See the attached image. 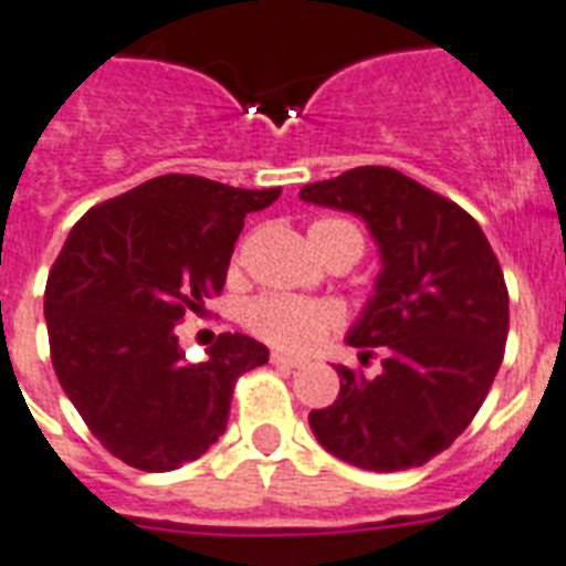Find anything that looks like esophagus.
<instances>
[{"mask_svg":"<svg viewBox=\"0 0 566 566\" xmlns=\"http://www.w3.org/2000/svg\"><path fill=\"white\" fill-rule=\"evenodd\" d=\"M270 360H273L275 366H287V369H298V366H305L307 357L287 355V352H273V355H270Z\"/></svg>","mask_w":566,"mask_h":566,"instance_id":"esophagus-1","label":"esophagus"}]
</instances>
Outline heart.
<instances>
[{
	"label": "heart",
	"mask_w": 566,
	"mask_h": 566,
	"mask_svg": "<svg viewBox=\"0 0 566 566\" xmlns=\"http://www.w3.org/2000/svg\"><path fill=\"white\" fill-rule=\"evenodd\" d=\"M307 241L319 259L339 241L355 243L357 252L363 250L360 232L348 220H314L307 229ZM243 323L252 334H259L261 339H268L273 346L305 352V348H314L337 325V307L319 302V298L261 296L247 305Z\"/></svg>",
	"instance_id": "heart-1"
}]
</instances>
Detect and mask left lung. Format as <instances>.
I'll return each mask as SVG.
<instances>
[{
	"label": "left lung",
	"mask_w": 566,
	"mask_h": 566,
	"mask_svg": "<svg viewBox=\"0 0 566 566\" xmlns=\"http://www.w3.org/2000/svg\"><path fill=\"white\" fill-rule=\"evenodd\" d=\"M305 203L352 211L378 243L375 293L346 334L380 375L346 366L337 401L311 410L316 442L363 471H407L453 444L485 401L509 334L500 261L465 209L384 165L302 186Z\"/></svg>",
	"instance_id": "left-lung-1"
}]
</instances>
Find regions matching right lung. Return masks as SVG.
I'll use <instances>...</instances> for the list:
<instances>
[{
	"label": "right lung",
	"mask_w": 566,
	"mask_h": 566,
	"mask_svg": "<svg viewBox=\"0 0 566 566\" xmlns=\"http://www.w3.org/2000/svg\"><path fill=\"white\" fill-rule=\"evenodd\" d=\"M279 195L165 174L69 232L45 284L54 371L127 465L163 474L203 457L227 430L235 380L268 363V346L247 334H220L209 360L186 363L174 328L223 291L243 218Z\"/></svg>",
	"instance_id": "1"
}]
</instances>
